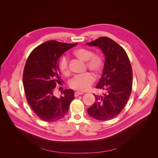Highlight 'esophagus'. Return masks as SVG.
Instances as JSON below:
<instances>
[{
    "label": "esophagus",
    "mask_w": 158,
    "mask_h": 158,
    "mask_svg": "<svg viewBox=\"0 0 158 158\" xmlns=\"http://www.w3.org/2000/svg\"><path fill=\"white\" fill-rule=\"evenodd\" d=\"M82 94H84V93H83V92H76L74 93V96L76 98V97H78V95H82Z\"/></svg>",
    "instance_id": "1"
}]
</instances>
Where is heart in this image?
Instances as JSON below:
<instances>
[{
  "label": "heart",
  "instance_id": "heart-1",
  "mask_svg": "<svg viewBox=\"0 0 158 158\" xmlns=\"http://www.w3.org/2000/svg\"><path fill=\"white\" fill-rule=\"evenodd\" d=\"M76 58L82 61L85 62L87 68L95 74H99L103 69L104 65V59L102 55L98 53H94V51L88 48H78L73 52ZM67 56H62L59 63V70L62 74L68 76L70 74V69ZM95 78L94 76L89 73L83 75L76 76L70 81V87L75 90L85 92L89 89L94 84Z\"/></svg>",
  "mask_w": 158,
  "mask_h": 158
}]
</instances>
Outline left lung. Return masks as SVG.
Wrapping results in <instances>:
<instances>
[{
  "mask_svg": "<svg viewBox=\"0 0 158 158\" xmlns=\"http://www.w3.org/2000/svg\"><path fill=\"white\" fill-rule=\"evenodd\" d=\"M87 45L98 46L106 56L103 74L96 88L104 90L102 96L88 109L90 117L106 121L116 117L125 107L132 89V70L126 51L107 37H101Z\"/></svg>",
  "mask_w": 158,
  "mask_h": 158,
  "instance_id": "obj_1",
  "label": "left lung"
}]
</instances>
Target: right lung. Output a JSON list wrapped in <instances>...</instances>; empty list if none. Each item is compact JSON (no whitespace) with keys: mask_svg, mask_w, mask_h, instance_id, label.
Wrapping results in <instances>:
<instances>
[{"mask_svg":"<svg viewBox=\"0 0 158 158\" xmlns=\"http://www.w3.org/2000/svg\"><path fill=\"white\" fill-rule=\"evenodd\" d=\"M77 44L47 41L35 47L26 60L23 73L26 98L42 121L54 122L64 117L74 99L73 90L70 89L63 90L59 98L53 92L56 85L63 82L58 64L60 56Z\"/></svg>","mask_w":158,"mask_h":158,"instance_id":"obj_1","label":"right lung"}]
</instances>
